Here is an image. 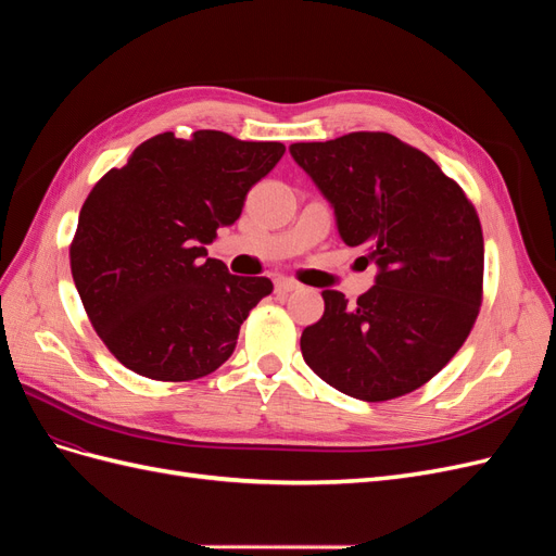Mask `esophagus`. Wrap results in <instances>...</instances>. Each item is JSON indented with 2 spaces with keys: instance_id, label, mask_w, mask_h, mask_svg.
I'll list each match as a JSON object with an SVG mask.
<instances>
[{
  "instance_id": "esophagus-1",
  "label": "esophagus",
  "mask_w": 556,
  "mask_h": 556,
  "mask_svg": "<svg viewBox=\"0 0 556 556\" xmlns=\"http://www.w3.org/2000/svg\"><path fill=\"white\" fill-rule=\"evenodd\" d=\"M299 288H301V285L292 278H276V294H290Z\"/></svg>"
}]
</instances>
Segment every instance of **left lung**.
Instances as JSON below:
<instances>
[{"instance_id": "left-lung-1", "label": "left lung", "mask_w": 556, "mask_h": 556, "mask_svg": "<svg viewBox=\"0 0 556 556\" xmlns=\"http://www.w3.org/2000/svg\"><path fill=\"white\" fill-rule=\"evenodd\" d=\"M290 153L329 199L341 239L380 268L357 304L323 292L325 313L301 333V355L348 396L415 392L457 355L480 313L476 206L429 155L387 131L292 143Z\"/></svg>"}]
</instances>
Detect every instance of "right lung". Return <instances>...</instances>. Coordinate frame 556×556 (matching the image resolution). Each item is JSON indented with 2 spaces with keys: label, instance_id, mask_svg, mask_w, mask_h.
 Instances as JSON below:
<instances>
[{
  "label": "right lung",
  "instance_id": "add662e5",
  "mask_svg": "<svg viewBox=\"0 0 556 556\" xmlns=\"http://www.w3.org/2000/svg\"><path fill=\"white\" fill-rule=\"evenodd\" d=\"M282 155L278 141L164 131L97 180L70 245L72 276L97 336L129 371L188 382L231 357L243 319L274 282L203 257Z\"/></svg>",
  "mask_w": 556,
  "mask_h": 556
}]
</instances>
